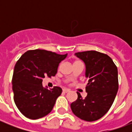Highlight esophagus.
I'll list each match as a JSON object with an SVG mask.
<instances>
[{"instance_id":"esophagus-1","label":"esophagus","mask_w":132,"mask_h":132,"mask_svg":"<svg viewBox=\"0 0 132 132\" xmlns=\"http://www.w3.org/2000/svg\"><path fill=\"white\" fill-rule=\"evenodd\" d=\"M69 91V89H66V88H63V93H68Z\"/></svg>"}]
</instances>
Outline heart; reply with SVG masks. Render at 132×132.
Masks as SVG:
<instances>
[{"label": "heart", "mask_w": 132, "mask_h": 132, "mask_svg": "<svg viewBox=\"0 0 132 132\" xmlns=\"http://www.w3.org/2000/svg\"><path fill=\"white\" fill-rule=\"evenodd\" d=\"M80 61H75L74 62V63H80ZM74 63H73V64H74Z\"/></svg>", "instance_id": "obj_1"}]
</instances>
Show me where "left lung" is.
Wrapping results in <instances>:
<instances>
[{
    "instance_id": "8db88e82",
    "label": "left lung",
    "mask_w": 132,
    "mask_h": 132,
    "mask_svg": "<svg viewBox=\"0 0 132 132\" xmlns=\"http://www.w3.org/2000/svg\"><path fill=\"white\" fill-rule=\"evenodd\" d=\"M75 55L86 65L87 96L77 92V100L71 104L73 113L78 118L93 122L110 110L118 90V71L109 56L96 51L77 52Z\"/></svg>"
}]
</instances>
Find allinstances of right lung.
<instances>
[{
	"label": "right lung",
	"instance_id": "right-lung-1",
	"mask_svg": "<svg viewBox=\"0 0 132 132\" xmlns=\"http://www.w3.org/2000/svg\"><path fill=\"white\" fill-rule=\"evenodd\" d=\"M66 54L61 55L44 49L27 51L17 61L13 72V90L17 108L24 116L37 119L51 112L62 89L42 86L46 76H54L59 64Z\"/></svg>",
	"mask_w": 132,
	"mask_h": 132
}]
</instances>
